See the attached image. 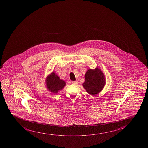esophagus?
<instances>
[{
    "mask_svg": "<svg viewBox=\"0 0 148 148\" xmlns=\"http://www.w3.org/2000/svg\"><path fill=\"white\" fill-rule=\"evenodd\" d=\"M72 84H78V81H72Z\"/></svg>",
    "mask_w": 148,
    "mask_h": 148,
    "instance_id": "esophagus-1",
    "label": "esophagus"
}]
</instances>
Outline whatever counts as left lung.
I'll return each mask as SVG.
<instances>
[{
	"label": "left lung",
	"instance_id": "left-lung-1",
	"mask_svg": "<svg viewBox=\"0 0 148 148\" xmlns=\"http://www.w3.org/2000/svg\"><path fill=\"white\" fill-rule=\"evenodd\" d=\"M105 79L103 73L99 68L89 69L85 74V81L83 86L87 92L95 95L101 91L105 85Z\"/></svg>",
	"mask_w": 148,
	"mask_h": 148
}]
</instances>
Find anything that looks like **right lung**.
<instances>
[{
    "label": "right lung",
    "instance_id": "add662e5",
    "mask_svg": "<svg viewBox=\"0 0 148 148\" xmlns=\"http://www.w3.org/2000/svg\"><path fill=\"white\" fill-rule=\"evenodd\" d=\"M46 83L49 91L55 93H57L58 91L63 89L66 85L65 81L60 79L59 76L54 72L47 76Z\"/></svg>",
    "mask_w": 148,
    "mask_h": 148
}]
</instances>
